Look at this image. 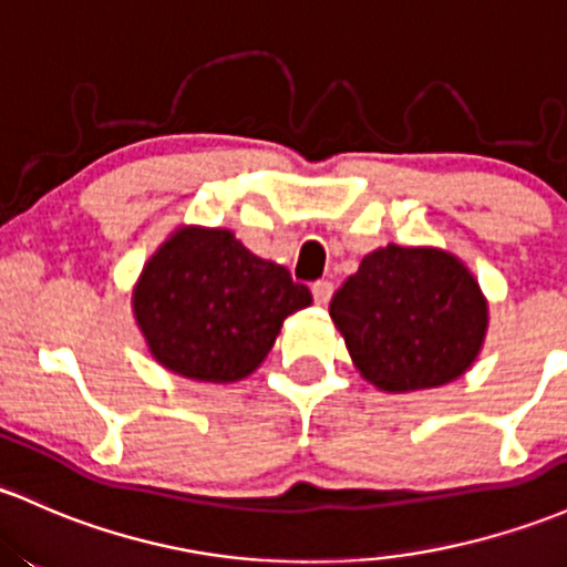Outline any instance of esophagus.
Returning <instances> with one entry per match:
<instances>
[{
  "label": "esophagus",
  "instance_id": "1",
  "mask_svg": "<svg viewBox=\"0 0 567 567\" xmlns=\"http://www.w3.org/2000/svg\"><path fill=\"white\" fill-rule=\"evenodd\" d=\"M331 293H333V285L328 282V279H317V282L312 285L315 303H320V307H326V303L331 301Z\"/></svg>",
  "mask_w": 567,
  "mask_h": 567
}]
</instances>
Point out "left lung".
<instances>
[{"instance_id":"1","label":"left lung","mask_w":567,"mask_h":567,"mask_svg":"<svg viewBox=\"0 0 567 567\" xmlns=\"http://www.w3.org/2000/svg\"><path fill=\"white\" fill-rule=\"evenodd\" d=\"M331 320L365 382L412 393L471 369L487 333V298L452 252L388 245L336 290Z\"/></svg>"}]
</instances>
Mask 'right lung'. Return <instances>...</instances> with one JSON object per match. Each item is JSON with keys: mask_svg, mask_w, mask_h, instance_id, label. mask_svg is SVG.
<instances>
[{"mask_svg": "<svg viewBox=\"0 0 567 567\" xmlns=\"http://www.w3.org/2000/svg\"><path fill=\"white\" fill-rule=\"evenodd\" d=\"M312 303L285 266L226 228H177L145 264L132 307L147 350L196 382H239L269 354L285 317Z\"/></svg>", "mask_w": 567, "mask_h": 567, "instance_id": "right-lung-1", "label": "right lung"}]
</instances>
